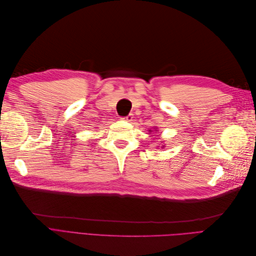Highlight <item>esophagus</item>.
Instances as JSON below:
<instances>
[{
	"label": "esophagus",
	"mask_w": 256,
	"mask_h": 256,
	"mask_svg": "<svg viewBox=\"0 0 256 256\" xmlns=\"http://www.w3.org/2000/svg\"><path fill=\"white\" fill-rule=\"evenodd\" d=\"M134 118V115L132 114H128L127 116H125V118H122V120H127V122H131Z\"/></svg>",
	"instance_id": "esophagus-1"
}]
</instances>
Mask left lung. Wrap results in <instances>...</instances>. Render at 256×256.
<instances>
[{
  "label": "left lung",
  "instance_id": "1",
  "mask_svg": "<svg viewBox=\"0 0 256 256\" xmlns=\"http://www.w3.org/2000/svg\"><path fill=\"white\" fill-rule=\"evenodd\" d=\"M150 131H152V130H150Z\"/></svg>",
  "mask_w": 256,
  "mask_h": 256
}]
</instances>
